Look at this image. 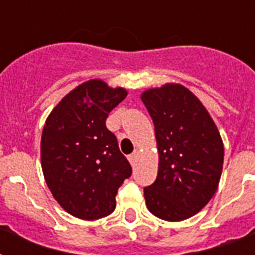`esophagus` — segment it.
I'll use <instances>...</instances> for the list:
<instances>
[{
    "mask_svg": "<svg viewBox=\"0 0 255 255\" xmlns=\"http://www.w3.org/2000/svg\"><path fill=\"white\" fill-rule=\"evenodd\" d=\"M137 156H138V154L136 152L132 153V154H129V156H128V161L131 162L132 166H133L134 163H136V160H137Z\"/></svg>",
    "mask_w": 255,
    "mask_h": 255,
    "instance_id": "obj_1",
    "label": "esophagus"
}]
</instances>
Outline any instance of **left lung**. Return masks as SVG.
Masks as SVG:
<instances>
[{
	"label": "left lung",
	"instance_id": "8db88e82",
	"mask_svg": "<svg viewBox=\"0 0 255 255\" xmlns=\"http://www.w3.org/2000/svg\"><path fill=\"white\" fill-rule=\"evenodd\" d=\"M154 124L158 173L144 188L150 214L182 221L202 211L220 182L224 144L210 113L198 97L179 84L142 92Z\"/></svg>",
	"mask_w": 255,
	"mask_h": 255
}]
</instances>
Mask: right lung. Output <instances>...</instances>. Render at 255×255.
Here are the masks:
<instances>
[{
	"label": "right lung",
	"instance_id": "add662e5",
	"mask_svg": "<svg viewBox=\"0 0 255 255\" xmlns=\"http://www.w3.org/2000/svg\"><path fill=\"white\" fill-rule=\"evenodd\" d=\"M126 97L124 88L89 80L68 93L45 121L40 141L43 174L53 198L72 216H109L117 207L118 188L131 177V165L106 128L109 113Z\"/></svg>",
	"mask_w": 255,
	"mask_h": 255
}]
</instances>
